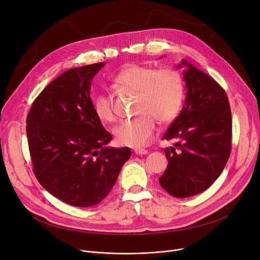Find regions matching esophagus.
<instances>
[{
	"label": "esophagus",
	"mask_w": 260,
	"mask_h": 260,
	"mask_svg": "<svg viewBox=\"0 0 260 260\" xmlns=\"http://www.w3.org/2000/svg\"><path fill=\"white\" fill-rule=\"evenodd\" d=\"M134 152H135L136 155H139V156H143V155H146V154H147L146 149H142V148H136Z\"/></svg>",
	"instance_id": "1"
}]
</instances>
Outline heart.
<instances>
[{
    "label": "heart",
    "instance_id": "b5f03b06",
    "mask_svg": "<svg viewBox=\"0 0 260 260\" xmlns=\"http://www.w3.org/2000/svg\"><path fill=\"white\" fill-rule=\"evenodd\" d=\"M118 84L138 91V117L124 120L114 128L120 145L143 147L156 132V120L162 124L178 116L184 99V81L179 72L172 68L158 70L153 66L128 64L116 76ZM93 112L103 123L115 120L113 99L101 92L92 102Z\"/></svg>",
    "mask_w": 260,
    "mask_h": 260
}]
</instances>
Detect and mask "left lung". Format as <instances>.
I'll use <instances>...</instances> for the list:
<instances>
[{"mask_svg":"<svg viewBox=\"0 0 260 260\" xmlns=\"http://www.w3.org/2000/svg\"><path fill=\"white\" fill-rule=\"evenodd\" d=\"M185 100L179 116L162 139L168 168L159 183L176 198L197 195L222 173L231 154L232 116L225 91L206 73L182 59Z\"/></svg>","mask_w":260,"mask_h":260,"instance_id":"left-lung-1","label":"left lung"}]
</instances>
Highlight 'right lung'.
Masks as SVG:
<instances>
[{
    "label": "right lung",
    "instance_id": "right-lung-1",
    "mask_svg": "<svg viewBox=\"0 0 260 260\" xmlns=\"http://www.w3.org/2000/svg\"><path fill=\"white\" fill-rule=\"evenodd\" d=\"M106 63L71 68L48 84L27 117V139L38 181L74 207L101 202L131 158L128 147L107 144L112 135L95 116L91 81Z\"/></svg>",
    "mask_w": 260,
    "mask_h": 260
}]
</instances>
